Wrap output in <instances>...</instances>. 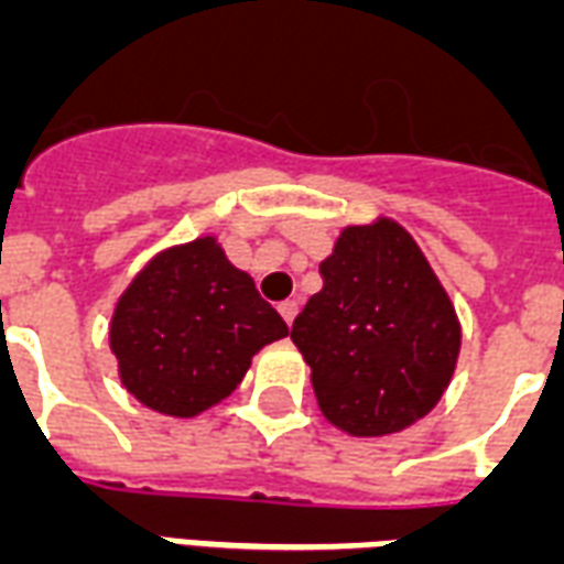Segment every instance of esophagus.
<instances>
[{
	"mask_svg": "<svg viewBox=\"0 0 564 564\" xmlns=\"http://www.w3.org/2000/svg\"><path fill=\"white\" fill-rule=\"evenodd\" d=\"M279 315L285 317V324L291 327V324H294V317H297V300H285V303H279Z\"/></svg>",
	"mask_w": 564,
	"mask_h": 564,
	"instance_id": "obj_1",
	"label": "esophagus"
}]
</instances>
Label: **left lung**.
<instances>
[{
	"label": "left lung",
	"mask_w": 564,
	"mask_h": 564,
	"mask_svg": "<svg viewBox=\"0 0 564 564\" xmlns=\"http://www.w3.org/2000/svg\"><path fill=\"white\" fill-rule=\"evenodd\" d=\"M321 276L291 327L317 408L354 437L404 431L437 404L458 362L452 300L416 240L387 217L347 226Z\"/></svg>",
	"instance_id": "1"
}]
</instances>
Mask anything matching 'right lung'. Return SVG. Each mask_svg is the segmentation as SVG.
Returning a JSON list of instances; mask_svg holds the SVG:
<instances>
[{"instance_id": "add662e5", "label": "right lung", "mask_w": 564, "mask_h": 564, "mask_svg": "<svg viewBox=\"0 0 564 564\" xmlns=\"http://www.w3.org/2000/svg\"><path fill=\"white\" fill-rule=\"evenodd\" d=\"M288 336L249 273L217 237L148 261L118 297L109 347L127 392L166 416L189 419L237 389L258 350Z\"/></svg>"}]
</instances>
